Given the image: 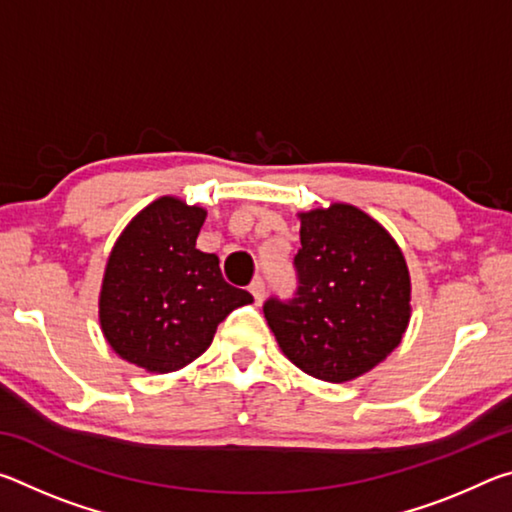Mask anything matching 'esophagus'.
Wrapping results in <instances>:
<instances>
[{
    "mask_svg": "<svg viewBox=\"0 0 512 512\" xmlns=\"http://www.w3.org/2000/svg\"><path fill=\"white\" fill-rule=\"evenodd\" d=\"M248 289H250V293H253V298H255L257 305H262L264 293H266V287H264V280H262V277H257V280H253V284H250Z\"/></svg>",
    "mask_w": 512,
    "mask_h": 512,
    "instance_id": "obj_1",
    "label": "esophagus"
}]
</instances>
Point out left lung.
<instances>
[{"instance_id":"8db88e82","label":"left lung","mask_w":512,"mask_h":512,"mask_svg":"<svg viewBox=\"0 0 512 512\" xmlns=\"http://www.w3.org/2000/svg\"><path fill=\"white\" fill-rule=\"evenodd\" d=\"M296 298L266 300L277 345L307 375L343 384L384 361L411 320V275L397 241L359 207L300 212Z\"/></svg>"}]
</instances>
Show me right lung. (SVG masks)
<instances>
[{
    "label": "right lung",
    "mask_w": 512,
    "mask_h": 512,
    "mask_svg": "<svg viewBox=\"0 0 512 512\" xmlns=\"http://www.w3.org/2000/svg\"><path fill=\"white\" fill-rule=\"evenodd\" d=\"M205 210L162 196L112 246L99 293L101 332L121 359L173 372L210 348L221 320L253 302L223 280L219 257L196 248Z\"/></svg>",
    "instance_id": "right-lung-1"
}]
</instances>
